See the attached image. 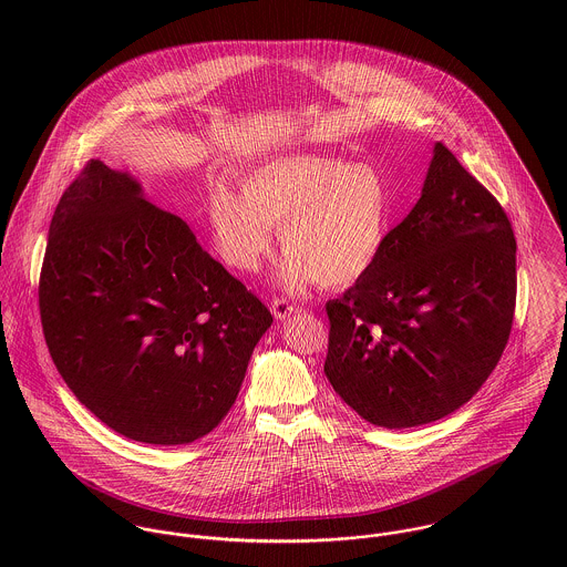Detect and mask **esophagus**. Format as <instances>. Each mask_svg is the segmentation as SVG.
<instances>
[{"label": "esophagus", "instance_id": "obj_1", "mask_svg": "<svg viewBox=\"0 0 567 567\" xmlns=\"http://www.w3.org/2000/svg\"><path fill=\"white\" fill-rule=\"evenodd\" d=\"M270 310H272L275 319H279V321H286V319H290L295 315V306L290 301H286V299H275L270 303Z\"/></svg>", "mask_w": 567, "mask_h": 567}]
</instances>
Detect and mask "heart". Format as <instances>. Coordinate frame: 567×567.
Masks as SVG:
<instances>
[{"label": "heart", "instance_id": "heart-1", "mask_svg": "<svg viewBox=\"0 0 567 567\" xmlns=\"http://www.w3.org/2000/svg\"><path fill=\"white\" fill-rule=\"evenodd\" d=\"M243 192L220 183L207 200L218 255L240 272H257L281 229L286 250L277 279L299 292L319 281L347 288L380 259L393 218L384 176L367 163L284 155L250 167Z\"/></svg>", "mask_w": 567, "mask_h": 567}]
</instances>
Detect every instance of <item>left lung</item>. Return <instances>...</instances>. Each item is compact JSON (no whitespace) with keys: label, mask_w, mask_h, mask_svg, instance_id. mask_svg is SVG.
<instances>
[{"label":"left lung","mask_w":567,"mask_h":567,"mask_svg":"<svg viewBox=\"0 0 567 567\" xmlns=\"http://www.w3.org/2000/svg\"><path fill=\"white\" fill-rule=\"evenodd\" d=\"M515 236L499 203L441 144L421 198L378 264L327 303L324 375L373 425L402 430L467 404L515 312Z\"/></svg>","instance_id":"obj_1"}]
</instances>
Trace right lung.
<instances>
[{
  "label": "right lung",
  "mask_w": 567,
  "mask_h": 567,
  "mask_svg": "<svg viewBox=\"0 0 567 567\" xmlns=\"http://www.w3.org/2000/svg\"><path fill=\"white\" fill-rule=\"evenodd\" d=\"M65 384L102 423L151 445L209 434L236 404L266 306L126 169L93 159L63 194L39 284Z\"/></svg>",
  "instance_id": "obj_1"
}]
</instances>
